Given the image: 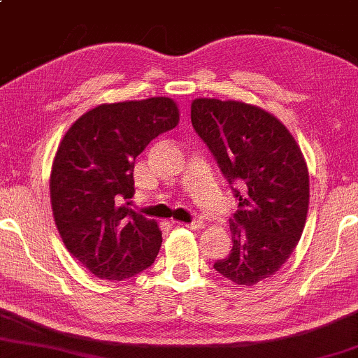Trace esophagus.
<instances>
[{"label": "esophagus", "mask_w": 358, "mask_h": 358, "mask_svg": "<svg viewBox=\"0 0 358 358\" xmlns=\"http://www.w3.org/2000/svg\"><path fill=\"white\" fill-rule=\"evenodd\" d=\"M181 225H185V227H188L191 230H198V231L204 229V224L201 222V220H194V222H191V224H181Z\"/></svg>", "instance_id": "obj_1"}]
</instances>
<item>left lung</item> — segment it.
Wrapping results in <instances>:
<instances>
[{"label": "left lung", "instance_id": "left-lung-1", "mask_svg": "<svg viewBox=\"0 0 358 358\" xmlns=\"http://www.w3.org/2000/svg\"><path fill=\"white\" fill-rule=\"evenodd\" d=\"M191 123L224 177L236 185L234 246L214 269L251 287L278 273L299 243L310 204L305 157L279 118L240 100L194 99Z\"/></svg>", "mask_w": 358, "mask_h": 358}]
</instances>
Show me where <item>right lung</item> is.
Listing matches in <instances>:
<instances>
[{
  "label": "right lung",
  "mask_w": 358,
  "mask_h": 358,
  "mask_svg": "<svg viewBox=\"0 0 358 358\" xmlns=\"http://www.w3.org/2000/svg\"><path fill=\"white\" fill-rule=\"evenodd\" d=\"M178 122L173 99L127 100L89 110L63 136L50 173L53 219L69 253L95 278L129 279L157 258L162 231L128 199L136 157Z\"/></svg>",
  "instance_id": "right-lung-1"
}]
</instances>
